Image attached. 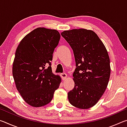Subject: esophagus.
Segmentation results:
<instances>
[{"mask_svg":"<svg viewBox=\"0 0 127 127\" xmlns=\"http://www.w3.org/2000/svg\"><path fill=\"white\" fill-rule=\"evenodd\" d=\"M61 76L62 77V79H63V80H64V79L66 78V77H67V74H66L65 73H61Z\"/></svg>","mask_w":127,"mask_h":127,"instance_id":"1","label":"esophagus"}]
</instances>
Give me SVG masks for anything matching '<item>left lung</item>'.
Here are the masks:
<instances>
[{
	"label": "left lung",
	"mask_w": 127,
	"mask_h": 127,
	"mask_svg": "<svg viewBox=\"0 0 127 127\" xmlns=\"http://www.w3.org/2000/svg\"><path fill=\"white\" fill-rule=\"evenodd\" d=\"M73 51L76 68L73 74L74 89L69 101L79 109H89L98 102L110 76V59L104 44L95 32L73 29L61 33Z\"/></svg>",
	"instance_id": "obj_1"
}]
</instances>
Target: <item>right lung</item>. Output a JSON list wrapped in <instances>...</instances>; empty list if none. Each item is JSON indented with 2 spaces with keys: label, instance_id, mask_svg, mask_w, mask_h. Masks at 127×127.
<instances>
[{
  "label": "right lung",
  "instance_id": "1",
  "mask_svg": "<svg viewBox=\"0 0 127 127\" xmlns=\"http://www.w3.org/2000/svg\"><path fill=\"white\" fill-rule=\"evenodd\" d=\"M60 38L57 30L39 27L27 34L17 47L13 76L17 90L32 106L49 104L59 86L61 77L53 73L50 61Z\"/></svg>",
  "mask_w": 127,
  "mask_h": 127
}]
</instances>
